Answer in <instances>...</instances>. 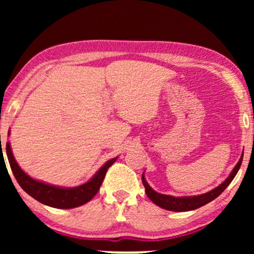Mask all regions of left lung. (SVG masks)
I'll list each match as a JSON object with an SVG mask.
<instances>
[{
	"instance_id": "obj_1",
	"label": "left lung",
	"mask_w": 254,
	"mask_h": 254,
	"mask_svg": "<svg viewBox=\"0 0 254 254\" xmlns=\"http://www.w3.org/2000/svg\"><path fill=\"white\" fill-rule=\"evenodd\" d=\"M243 155H244V152L242 154L238 163L236 164V166L231 171L230 175H229L228 178L225 179L221 185L215 187L214 190H209V192L200 194V195H193V196H172V195H166V194L157 193L156 190H154L150 186H149V184L144 178V172H143V175H142V183H143V186L145 189V194H147L148 197L152 201V202L157 204L158 207L163 208V209L171 210V211H189V210L197 209V208L202 207L204 204L209 203L210 201L216 199V197L220 195L225 189H227L229 184L232 182V179H234L235 176L237 175L239 168H241Z\"/></svg>"
}]
</instances>
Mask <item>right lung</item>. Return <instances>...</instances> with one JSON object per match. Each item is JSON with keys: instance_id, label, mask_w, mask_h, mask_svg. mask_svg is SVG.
I'll use <instances>...</instances> for the list:
<instances>
[{"instance_id": "obj_1", "label": "right lung", "mask_w": 254, "mask_h": 254, "mask_svg": "<svg viewBox=\"0 0 254 254\" xmlns=\"http://www.w3.org/2000/svg\"><path fill=\"white\" fill-rule=\"evenodd\" d=\"M9 135L10 130L8 131V136ZM5 149L10 168H11V171L19 186L29 195L39 201V202L53 208H60V209H70V208L82 206V204L89 202L98 193L107 170L118 158L114 157L107 161L89 182L76 187H60L31 178L17 164L16 159L12 155L11 147H10V142L6 143Z\"/></svg>"}]
</instances>
